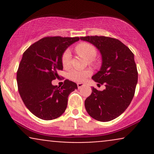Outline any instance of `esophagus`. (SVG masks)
<instances>
[{
  "label": "esophagus",
  "instance_id": "esophagus-1",
  "mask_svg": "<svg viewBox=\"0 0 154 154\" xmlns=\"http://www.w3.org/2000/svg\"><path fill=\"white\" fill-rule=\"evenodd\" d=\"M83 86H85L84 83H82V82L77 83V88H78V89H81V88H82Z\"/></svg>",
  "mask_w": 154,
  "mask_h": 154
}]
</instances>
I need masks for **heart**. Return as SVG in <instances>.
<instances>
[{"mask_svg":"<svg viewBox=\"0 0 154 154\" xmlns=\"http://www.w3.org/2000/svg\"><path fill=\"white\" fill-rule=\"evenodd\" d=\"M76 51L79 56L85 58L90 61H92L97 54V51L95 46L88 43H79L76 46ZM72 59V54L69 49L63 52L61 56V63L63 67L68 68L70 66V61ZM91 75V71L89 69L77 70L73 69L69 72V78L76 82H83L88 76Z\"/></svg>","mask_w":154,"mask_h":154,"instance_id":"heart-1","label":"heart"}]
</instances>
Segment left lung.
Returning <instances> with one entry per match:
<instances>
[{"label": "left lung", "instance_id": "8db88e82", "mask_svg": "<svg viewBox=\"0 0 154 154\" xmlns=\"http://www.w3.org/2000/svg\"><path fill=\"white\" fill-rule=\"evenodd\" d=\"M80 39L100 51L101 68L92 79L106 86L103 91L92 88L91 95L85 100L86 111L98 121H111L126 110L135 95L137 70L134 54L117 39L105 36L80 37Z\"/></svg>", "mask_w": 154, "mask_h": 154}]
</instances>
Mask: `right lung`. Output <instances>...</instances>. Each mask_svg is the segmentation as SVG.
Instances as JSON below:
<instances>
[{"label":"right lung","mask_w":154,"mask_h":154,"mask_svg":"<svg viewBox=\"0 0 154 154\" xmlns=\"http://www.w3.org/2000/svg\"><path fill=\"white\" fill-rule=\"evenodd\" d=\"M79 38L45 37L35 42L23 54L17 70L18 91L24 105L35 116L44 120L59 117L67 106L68 96L77 88L65 79L61 88L53 85L63 69L61 56Z\"/></svg>","instance_id":"obj_1"}]
</instances>
